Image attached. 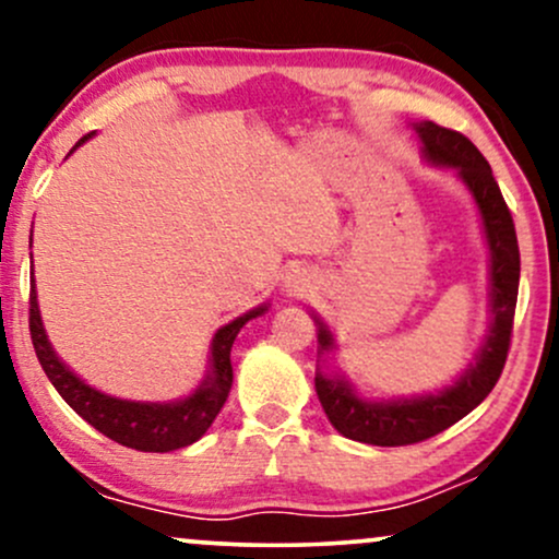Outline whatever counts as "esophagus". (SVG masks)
I'll return each instance as SVG.
<instances>
[{
    "label": "esophagus",
    "mask_w": 559,
    "mask_h": 559,
    "mask_svg": "<svg viewBox=\"0 0 559 559\" xmlns=\"http://www.w3.org/2000/svg\"><path fill=\"white\" fill-rule=\"evenodd\" d=\"M294 288H297V292H299V286H294Z\"/></svg>",
    "instance_id": "34e87169"
}]
</instances>
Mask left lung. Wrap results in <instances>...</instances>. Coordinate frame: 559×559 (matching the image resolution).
<instances>
[{"instance_id":"left-lung-1","label":"left lung","mask_w":559,"mask_h":559,"mask_svg":"<svg viewBox=\"0 0 559 559\" xmlns=\"http://www.w3.org/2000/svg\"><path fill=\"white\" fill-rule=\"evenodd\" d=\"M423 141V152L433 163L457 168L467 189L476 197L484 217L486 241L491 252V331L476 365L460 376L454 386L420 400H400L389 404H370L355 396V391L338 378L316 376L318 400L329 415L331 426L346 439L373 447H407L447 431L460 418L489 396L502 376L507 352H510L512 320H515L518 284H521V249H518L515 223L507 207L499 183L493 181L489 163L471 139L460 131L444 128L433 120L415 126ZM320 349H331V333L320 323Z\"/></svg>"}]
</instances>
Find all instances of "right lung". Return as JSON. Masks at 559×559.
<instances>
[{
	"instance_id": "right-lung-1",
	"label": "right lung",
	"mask_w": 559,
	"mask_h": 559,
	"mask_svg": "<svg viewBox=\"0 0 559 559\" xmlns=\"http://www.w3.org/2000/svg\"><path fill=\"white\" fill-rule=\"evenodd\" d=\"M92 133H86L79 144L86 141ZM73 146V150H75ZM28 329L31 342H34L36 357L41 362L44 373H47L52 386L60 391L75 413L81 415L88 426L105 433L107 439L118 441L128 449H139V452H173L194 444L202 439L204 431L213 426V420L221 413V407L228 400V391L234 386V368H230V346H234L236 333L243 329V323L258 318L265 312V307L247 312V316L236 318L234 323L223 325L213 338V373L207 381L199 386L189 400L176 404H144V402H126L115 400V396L102 394L73 376L70 370L57 360L52 346L47 342V333L41 329V318H38L36 292L31 286L28 297Z\"/></svg>"
}]
</instances>
